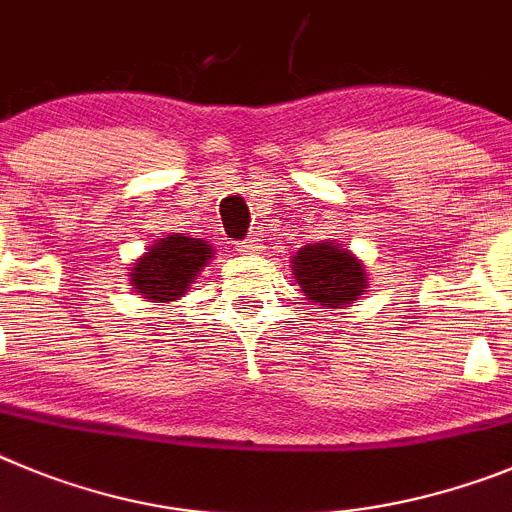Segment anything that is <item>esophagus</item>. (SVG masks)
Here are the masks:
<instances>
[{"mask_svg": "<svg viewBox=\"0 0 512 512\" xmlns=\"http://www.w3.org/2000/svg\"><path fill=\"white\" fill-rule=\"evenodd\" d=\"M262 250H265V247H262V242L257 237H250V239H245V242H239V245H237L239 255H247V257L262 255Z\"/></svg>", "mask_w": 512, "mask_h": 512, "instance_id": "obj_1", "label": "esophagus"}]
</instances>
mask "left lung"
<instances>
[{"label": "left lung", "mask_w": 512, "mask_h": 512, "mask_svg": "<svg viewBox=\"0 0 512 512\" xmlns=\"http://www.w3.org/2000/svg\"><path fill=\"white\" fill-rule=\"evenodd\" d=\"M293 278L308 301L329 308L357 301L367 288L365 265L334 239L301 247L293 257Z\"/></svg>", "instance_id": "obj_1"}]
</instances>
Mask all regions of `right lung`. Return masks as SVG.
Returning <instances> with one entry per match:
<instances>
[{
	"label": "right lung",
	"instance_id": "right-lung-1",
	"mask_svg": "<svg viewBox=\"0 0 512 512\" xmlns=\"http://www.w3.org/2000/svg\"><path fill=\"white\" fill-rule=\"evenodd\" d=\"M214 250L206 239L168 234L158 239L132 267L130 280L137 296L153 303L178 301L188 285L196 280L201 267L211 260Z\"/></svg>",
	"mask_w": 512,
	"mask_h": 512
}]
</instances>
